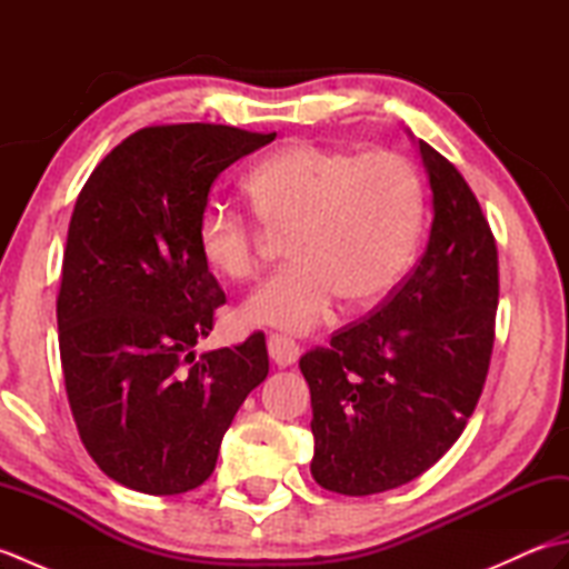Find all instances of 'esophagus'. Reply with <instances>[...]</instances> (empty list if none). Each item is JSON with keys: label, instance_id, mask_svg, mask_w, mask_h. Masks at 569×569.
Instances as JSON below:
<instances>
[{"label": "esophagus", "instance_id": "34e87169", "mask_svg": "<svg viewBox=\"0 0 569 569\" xmlns=\"http://www.w3.org/2000/svg\"><path fill=\"white\" fill-rule=\"evenodd\" d=\"M269 355L278 367L286 369V367H291L298 361L300 347L293 340H288V337H283V335H271L269 337Z\"/></svg>", "mask_w": 569, "mask_h": 569}]
</instances>
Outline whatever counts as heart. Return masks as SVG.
<instances>
[{"mask_svg":"<svg viewBox=\"0 0 569 569\" xmlns=\"http://www.w3.org/2000/svg\"><path fill=\"white\" fill-rule=\"evenodd\" d=\"M244 190L269 232L291 234L293 259L241 306L253 328L306 335L340 296L349 306L373 303L401 281L420 247L426 190L401 153L286 143L253 166ZM198 244L212 271L247 281L259 271L263 232L244 212L210 204Z\"/></svg>","mask_w":569,"mask_h":569,"instance_id":"1","label":"heart"}]
</instances>
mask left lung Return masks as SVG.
I'll use <instances>...</instances> for the list:
<instances>
[{
  "instance_id": "1",
  "label": "left lung",
  "mask_w": 569,
  "mask_h": 569,
  "mask_svg": "<svg viewBox=\"0 0 569 569\" xmlns=\"http://www.w3.org/2000/svg\"><path fill=\"white\" fill-rule=\"evenodd\" d=\"M432 190L426 253L386 303L300 357L318 485L369 497L420 477L485 389L499 303L497 241L457 168L418 141Z\"/></svg>"
}]
</instances>
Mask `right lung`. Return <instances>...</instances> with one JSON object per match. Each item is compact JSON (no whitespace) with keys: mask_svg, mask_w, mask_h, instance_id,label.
I'll use <instances>...</instances> for the list:
<instances>
[{"mask_svg":"<svg viewBox=\"0 0 569 569\" xmlns=\"http://www.w3.org/2000/svg\"><path fill=\"white\" fill-rule=\"evenodd\" d=\"M273 139L224 124L147 127L80 190L56 306L60 365L84 450L122 487L153 497L200 487L269 373L263 335L198 359L192 347L224 306L198 244L210 186Z\"/></svg>","mask_w":569,"mask_h":569,"instance_id":"obj_1","label":"right lung"}]
</instances>
